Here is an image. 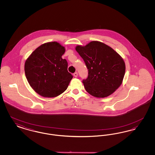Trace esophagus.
Here are the masks:
<instances>
[{
	"instance_id": "34e87169",
	"label": "esophagus",
	"mask_w": 155,
	"mask_h": 155,
	"mask_svg": "<svg viewBox=\"0 0 155 155\" xmlns=\"http://www.w3.org/2000/svg\"><path fill=\"white\" fill-rule=\"evenodd\" d=\"M73 75H74L75 77H78V73L77 72L74 73V74H73Z\"/></svg>"
}]
</instances>
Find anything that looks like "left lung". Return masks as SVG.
<instances>
[{"instance_id": "obj_1", "label": "left lung", "mask_w": 155, "mask_h": 155, "mask_svg": "<svg viewBox=\"0 0 155 155\" xmlns=\"http://www.w3.org/2000/svg\"><path fill=\"white\" fill-rule=\"evenodd\" d=\"M75 50L88 70V77L82 82L90 95L107 97L121 85L125 74V63L110 46L92 41L84 46H77Z\"/></svg>"}]
</instances>
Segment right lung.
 I'll return each instance as SVG.
<instances>
[{"mask_svg": "<svg viewBox=\"0 0 155 155\" xmlns=\"http://www.w3.org/2000/svg\"><path fill=\"white\" fill-rule=\"evenodd\" d=\"M65 48L57 42L45 43L26 60L24 70L27 81L37 94L46 97L59 96L66 90L73 75L68 63L61 58Z\"/></svg>", "mask_w": 155, "mask_h": 155, "instance_id": "add662e5", "label": "right lung"}]
</instances>
